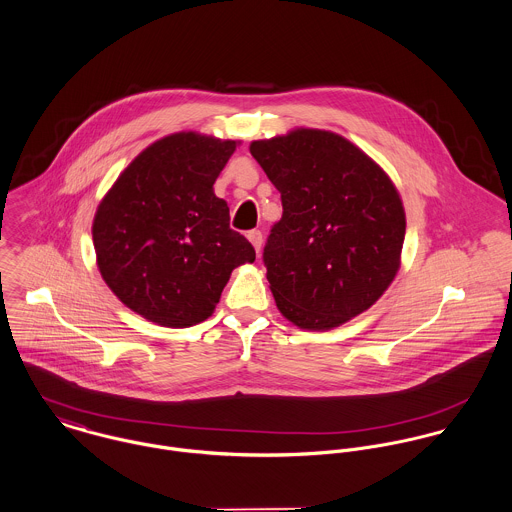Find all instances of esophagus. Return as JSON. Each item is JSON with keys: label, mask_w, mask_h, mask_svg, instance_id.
Returning <instances> with one entry per match:
<instances>
[{"label": "esophagus", "mask_w": 512, "mask_h": 512, "mask_svg": "<svg viewBox=\"0 0 512 512\" xmlns=\"http://www.w3.org/2000/svg\"><path fill=\"white\" fill-rule=\"evenodd\" d=\"M247 239L251 241V245L255 247V251L259 253L261 251V245H263V233L259 229H253L247 233Z\"/></svg>", "instance_id": "1"}]
</instances>
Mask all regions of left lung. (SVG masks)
Instances as JSON below:
<instances>
[{"instance_id":"left-lung-1","label":"left lung","mask_w":512,"mask_h":512,"mask_svg":"<svg viewBox=\"0 0 512 512\" xmlns=\"http://www.w3.org/2000/svg\"><path fill=\"white\" fill-rule=\"evenodd\" d=\"M249 151L283 200L265 247L279 312L326 332L369 310L400 269L406 214L391 176L326 129L294 127Z\"/></svg>"}]
</instances>
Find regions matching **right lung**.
Returning a JSON list of instances; mask_svg holds the SVG:
<instances>
[{
  "instance_id": "1",
  "label": "right lung",
  "mask_w": 512,
  "mask_h": 512,
  "mask_svg": "<svg viewBox=\"0 0 512 512\" xmlns=\"http://www.w3.org/2000/svg\"><path fill=\"white\" fill-rule=\"evenodd\" d=\"M241 141L198 131L165 135L143 149L98 204L96 265L115 296L163 328L208 320L231 271L255 261L229 229L214 182Z\"/></svg>"
}]
</instances>
